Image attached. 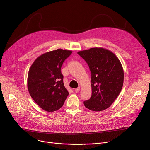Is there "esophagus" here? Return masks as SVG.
Masks as SVG:
<instances>
[{"label": "esophagus", "instance_id": "obj_1", "mask_svg": "<svg viewBox=\"0 0 150 150\" xmlns=\"http://www.w3.org/2000/svg\"><path fill=\"white\" fill-rule=\"evenodd\" d=\"M79 90H80V87H78L77 88H76V89L75 90V91L76 93H78V92L79 91Z\"/></svg>", "mask_w": 150, "mask_h": 150}]
</instances>
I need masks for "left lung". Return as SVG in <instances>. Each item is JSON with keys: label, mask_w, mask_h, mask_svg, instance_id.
<instances>
[{"label": "left lung", "mask_w": 150, "mask_h": 150, "mask_svg": "<svg viewBox=\"0 0 150 150\" xmlns=\"http://www.w3.org/2000/svg\"><path fill=\"white\" fill-rule=\"evenodd\" d=\"M78 54L88 63L91 72L92 94L83 104L92 111L104 110L115 101L122 88V64L112 52L102 47L90 48Z\"/></svg>", "instance_id": "obj_1"}]
</instances>
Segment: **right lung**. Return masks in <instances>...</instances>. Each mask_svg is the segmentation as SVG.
Instances as JSON below:
<instances>
[{"mask_svg":"<svg viewBox=\"0 0 150 150\" xmlns=\"http://www.w3.org/2000/svg\"><path fill=\"white\" fill-rule=\"evenodd\" d=\"M72 53L59 49L38 56L28 74L27 87L34 101L48 112L60 109L69 93L64 86L61 67Z\"/></svg>","mask_w":150,"mask_h":150,"instance_id":"obj_1","label":"right lung"}]
</instances>
